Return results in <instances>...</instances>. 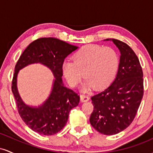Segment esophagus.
Returning a JSON list of instances; mask_svg holds the SVG:
<instances>
[{
    "instance_id": "obj_1",
    "label": "esophagus",
    "mask_w": 153,
    "mask_h": 153,
    "mask_svg": "<svg viewBox=\"0 0 153 153\" xmlns=\"http://www.w3.org/2000/svg\"><path fill=\"white\" fill-rule=\"evenodd\" d=\"M90 98L88 96H85V95H81L80 96V100H81L82 102H86V101H89Z\"/></svg>"
}]
</instances>
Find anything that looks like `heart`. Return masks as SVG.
I'll use <instances>...</instances> for the list:
<instances>
[{"label":"heart","instance_id":"1","mask_svg":"<svg viewBox=\"0 0 153 153\" xmlns=\"http://www.w3.org/2000/svg\"><path fill=\"white\" fill-rule=\"evenodd\" d=\"M119 66V57L113 47L88 45L74 55V61L62 63V72L72 87L76 86L82 77L85 80L81 87L83 92L106 88L114 80Z\"/></svg>","mask_w":153,"mask_h":153}]
</instances>
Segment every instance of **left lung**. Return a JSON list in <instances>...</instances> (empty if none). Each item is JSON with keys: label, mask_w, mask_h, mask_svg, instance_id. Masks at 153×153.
Here are the masks:
<instances>
[{"label": "left lung", "mask_w": 153, "mask_h": 153, "mask_svg": "<svg viewBox=\"0 0 153 153\" xmlns=\"http://www.w3.org/2000/svg\"><path fill=\"white\" fill-rule=\"evenodd\" d=\"M111 41L120 52L119 66L111 84L91 97L94 109L90 117L92 127L106 135L118 134L129 127L143 96V73L137 56L126 43Z\"/></svg>", "instance_id": "obj_1"}]
</instances>
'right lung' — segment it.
<instances>
[{"instance_id": "obj_1", "label": "right lung", "mask_w": 153, "mask_h": 153, "mask_svg": "<svg viewBox=\"0 0 153 153\" xmlns=\"http://www.w3.org/2000/svg\"><path fill=\"white\" fill-rule=\"evenodd\" d=\"M78 49V47L58 39L40 38L26 47L16 65L12 92L19 113L26 125L39 134L53 135L59 132L68 122L70 111L78 105L80 96L65 86L62 78L65 58ZM37 63L48 67L55 79L47 99L39 106H31L26 105L19 94L17 77L23 68Z\"/></svg>"}]
</instances>
